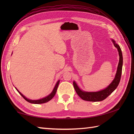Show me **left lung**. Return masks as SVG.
Masks as SVG:
<instances>
[{"mask_svg":"<svg viewBox=\"0 0 134 134\" xmlns=\"http://www.w3.org/2000/svg\"><path fill=\"white\" fill-rule=\"evenodd\" d=\"M111 40L113 43V45L117 48L120 57L119 62L118 66H117V71L115 78L112 80L111 83L109 84L108 87L104 88V90L97 92L84 91L81 90L75 81H74L73 86L76 93L81 98L84 100L91 101V102H99V101H102L106 99L108 96L110 95L116 90L117 86H119V84L121 79V74H122V69L123 65L122 54V51H121V48L119 44L116 43V41L113 39H111Z\"/></svg>","mask_w":134,"mask_h":134,"instance_id":"1","label":"left lung"}]
</instances>
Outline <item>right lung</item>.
I'll return each instance as SVG.
<instances>
[{
	"instance_id": "1",
	"label": "right lung",
	"mask_w": 134,
	"mask_h": 134,
	"mask_svg": "<svg viewBox=\"0 0 134 134\" xmlns=\"http://www.w3.org/2000/svg\"><path fill=\"white\" fill-rule=\"evenodd\" d=\"M59 82H60V80H59L57 82V83H56V84H55V86L53 89V90H52V92L50 93V94H48V96H46L45 97H44V98H42L40 99H37V100H32V99H28L25 96L23 95L22 93L17 90V88H16L15 87V88L16 89V90L18 91V92L19 93V94H21V96H22L23 97V98L26 100H27V102H30L31 103H34V104H42V103H46V102H48V101L50 100L54 97V96L55 95L56 93V91H57V89H58V87L59 86Z\"/></svg>"
}]
</instances>
